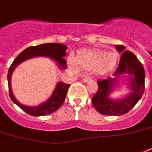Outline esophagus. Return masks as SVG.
I'll use <instances>...</instances> for the list:
<instances>
[{
    "instance_id": "obj_1",
    "label": "esophagus",
    "mask_w": 152,
    "mask_h": 152,
    "mask_svg": "<svg viewBox=\"0 0 152 152\" xmlns=\"http://www.w3.org/2000/svg\"><path fill=\"white\" fill-rule=\"evenodd\" d=\"M91 80V77H89V76H86V77H84V78L83 79V82H85V83H87V82H88V81H90Z\"/></svg>"
}]
</instances>
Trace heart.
I'll list each match as a JSON object with an SVG mask.
<instances>
[{
	"label": "heart",
	"instance_id": "b5f03b06",
	"mask_svg": "<svg viewBox=\"0 0 152 152\" xmlns=\"http://www.w3.org/2000/svg\"><path fill=\"white\" fill-rule=\"evenodd\" d=\"M118 55L114 52H106L99 49L82 50L77 53L76 60L69 57V67L74 71L81 69L91 71L97 75H104L113 69L117 63Z\"/></svg>",
	"mask_w": 152,
	"mask_h": 152
}]
</instances>
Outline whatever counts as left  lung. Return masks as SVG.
<instances>
[{
  "instance_id": "1",
  "label": "left lung",
  "mask_w": 152,
  "mask_h": 152,
  "mask_svg": "<svg viewBox=\"0 0 152 152\" xmlns=\"http://www.w3.org/2000/svg\"><path fill=\"white\" fill-rule=\"evenodd\" d=\"M116 49L122 54L118 67L113 74L115 77L99 80V88L92 98L95 110L104 115L120 116L128 113L141 99L144 91L145 72L141 62L132 52L125 50V47L122 45H117ZM123 74L129 76L131 92L121 100L110 99L108 95L116 84L117 76Z\"/></svg>"
}]
</instances>
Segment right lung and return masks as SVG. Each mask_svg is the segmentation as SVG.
Segmentation results:
<instances>
[{
	"label": "right lung",
	"instance_id": "right-lung-1",
	"mask_svg": "<svg viewBox=\"0 0 152 152\" xmlns=\"http://www.w3.org/2000/svg\"><path fill=\"white\" fill-rule=\"evenodd\" d=\"M66 46L61 43H45L36 46H30L20 53L11 64L8 72V83L9 96L12 101L17 105L20 108L30 115L39 117V116L48 115L57 110L61 106L66 97L67 91L69 88V84L63 82H58L53 92L49 99L41 105L37 106H28L20 103L15 99L11 88V76L14 69L18 64L26 60L34 57H50L57 62L60 68L63 69H67V62L64 57L66 55Z\"/></svg>",
	"mask_w": 152,
	"mask_h": 152
}]
</instances>
